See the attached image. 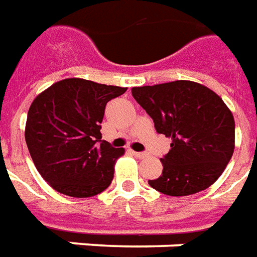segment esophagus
I'll list each match as a JSON object with an SVG mask.
<instances>
[{"instance_id":"obj_1","label":"esophagus","mask_w":257,"mask_h":257,"mask_svg":"<svg viewBox=\"0 0 257 257\" xmlns=\"http://www.w3.org/2000/svg\"><path fill=\"white\" fill-rule=\"evenodd\" d=\"M132 154H134L135 157H138V158H145L147 154L146 153H139V151H132Z\"/></svg>"}]
</instances>
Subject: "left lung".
Listing matches in <instances>:
<instances>
[{
  "label": "left lung",
  "mask_w": 257,
  "mask_h": 257,
  "mask_svg": "<svg viewBox=\"0 0 257 257\" xmlns=\"http://www.w3.org/2000/svg\"><path fill=\"white\" fill-rule=\"evenodd\" d=\"M132 96L153 118L157 132L172 139L171 150L161 158L162 175L149 180L153 189L184 197L220 178L235 140L234 117L220 96L184 79L136 86Z\"/></svg>",
  "instance_id": "8db88e82"
}]
</instances>
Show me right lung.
I'll use <instances>...</instances> for the list:
<instances>
[{
    "instance_id": "obj_1",
    "label": "right lung",
    "mask_w": 257,
    "mask_h": 257,
    "mask_svg": "<svg viewBox=\"0 0 257 257\" xmlns=\"http://www.w3.org/2000/svg\"><path fill=\"white\" fill-rule=\"evenodd\" d=\"M125 90L88 79L66 78L33 100L26 143L37 171L58 193L86 198L111 184L115 161L125 150L101 140L100 123L107 101Z\"/></svg>"
}]
</instances>
